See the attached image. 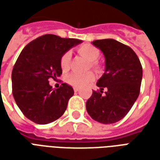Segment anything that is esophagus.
I'll use <instances>...</instances> for the list:
<instances>
[{"mask_svg":"<svg viewBox=\"0 0 160 160\" xmlns=\"http://www.w3.org/2000/svg\"><path fill=\"white\" fill-rule=\"evenodd\" d=\"M73 91H74L75 92H78L80 91V89H79V88H77V87H73Z\"/></svg>","mask_w":160,"mask_h":160,"instance_id":"obj_1","label":"esophagus"}]
</instances>
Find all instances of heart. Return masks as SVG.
<instances>
[{
	"label": "heart",
	"mask_w": 160,
	"mask_h": 160,
	"mask_svg": "<svg viewBox=\"0 0 160 160\" xmlns=\"http://www.w3.org/2000/svg\"><path fill=\"white\" fill-rule=\"evenodd\" d=\"M77 52L80 54V56H83L90 62V66L94 68H98V63L96 60L99 57L100 52L99 49L96 48L95 46L92 44H83L80 46L77 49ZM60 67L63 72H67L69 69L70 67V53L66 52L61 56L60 59ZM95 80V75L92 73H87L85 74H79V73H70L68 76L67 77V82L77 88L87 87V85L92 83Z\"/></svg>",
	"instance_id": "obj_1"
}]
</instances>
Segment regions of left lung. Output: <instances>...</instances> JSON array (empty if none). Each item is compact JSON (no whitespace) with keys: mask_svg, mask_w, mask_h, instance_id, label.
Instances as JSON below:
<instances>
[{"mask_svg":"<svg viewBox=\"0 0 160 160\" xmlns=\"http://www.w3.org/2000/svg\"><path fill=\"white\" fill-rule=\"evenodd\" d=\"M103 52L105 71L87 101V111L100 123H115L130 111L140 94L142 67L137 55L130 47L115 39L95 40L92 42ZM107 89L102 95L103 88Z\"/></svg>","mask_w":160,"mask_h":160,"instance_id":"8db88e82","label":"left lung"}]
</instances>
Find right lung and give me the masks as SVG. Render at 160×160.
Wrapping results in <instances>:
<instances>
[{"mask_svg": "<svg viewBox=\"0 0 160 160\" xmlns=\"http://www.w3.org/2000/svg\"><path fill=\"white\" fill-rule=\"evenodd\" d=\"M80 42L81 40L46 34L29 42L19 54L12 72V95L28 119L47 124L65 112L73 95V87L62 83L53 89L49 80L61 76V56Z\"/></svg>", "mask_w": 160, "mask_h": 160, "instance_id": "add662e5", "label": "right lung"}]
</instances>
